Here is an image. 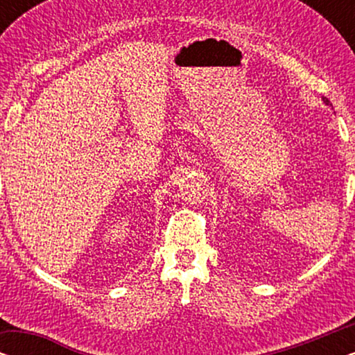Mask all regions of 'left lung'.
<instances>
[{
	"mask_svg": "<svg viewBox=\"0 0 355 355\" xmlns=\"http://www.w3.org/2000/svg\"><path fill=\"white\" fill-rule=\"evenodd\" d=\"M323 103H324V105H327V106H333L331 103H329V100L327 98V96H323Z\"/></svg>",
	"mask_w": 355,
	"mask_h": 355,
	"instance_id": "1",
	"label": "left lung"
}]
</instances>
